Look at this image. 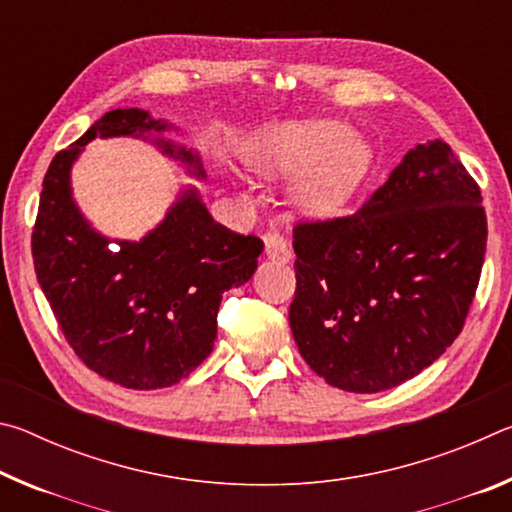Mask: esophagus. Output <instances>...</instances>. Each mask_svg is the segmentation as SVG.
Listing matches in <instances>:
<instances>
[{
	"label": "esophagus",
	"instance_id": "1",
	"mask_svg": "<svg viewBox=\"0 0 512 512\" xmlns=\"http://www.w3.org/2000/svg\"><path fill=\"white\" fill-rule=\"evenodd\" d=\"M264 255L280 264L291 262V248L287 244V239L277 235V232H268V235H264Z\"/></svg>",
	"mask_w": 512,
	"mask_h": 512
}]
</instances>
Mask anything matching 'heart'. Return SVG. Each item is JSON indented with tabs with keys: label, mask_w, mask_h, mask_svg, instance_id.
<instances>
[{
	"label": "heart",
	"mask_w": 512,
	"mask_h": 512,
	"mask_svg": "<svg viewBox=\"0 0 512 512\" xmlns=\"http://www.w3.org/2000/svg\"><path fill=\"white\" fill-rule=\"evenodd\" d=\"M248 164L264 178L300 171L291 185L293 203L307 214L329 216L357 192L370 167V149L336 121H284L257 137Z\"/></svg>",
	"instance_id": "1"
}]
</instances>
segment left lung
I'll return each mask as SVG.
<instances>
[{"instance_id": "obj_1", "label": "left lung", "mask_w": 512, "mask_h": 512, "mask_svg": "<svg viewBox=\"0 0 512 512\" xmlns=\"http://www.w3.org/2000/svg\"><path fill=\"white\" fill-rule=\"evenodd\" d=\"M481 189L443 140L404 155L359 212L300 223L289 325L329 386L379 393L461 334L488 241Z\"/></svg>"}]
</instances>
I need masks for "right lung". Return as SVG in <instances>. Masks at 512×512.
<instances>
[{"instance_id": "obj_1", "label": "right lung", "mask_w": 512, "mask_h": 512, "mask_svg": "<svg viewBox=\"0 0 512 512\" xmlns=\"http://www.w3.org/2000/svg\"><path fill=\"white\" fill-rule=\"evenodd\" d=\"M149 110H110L51 160L31 250L38 284L85 366L124 388L153 391L178 384L210 357L223 291L246 284L264 244L216 223L201 192L187 185L164 219L142 239H110L74 201L72 167L85 144L135 137L205 180L194 146Z\"/></svg>"}]
</instances>
